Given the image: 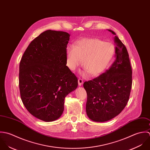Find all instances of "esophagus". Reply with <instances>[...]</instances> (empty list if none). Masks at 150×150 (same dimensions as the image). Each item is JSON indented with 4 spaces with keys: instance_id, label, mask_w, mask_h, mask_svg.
Listing matches in <instances>:
<instances>
[{
    "instance_id": "34e87169",
    "label": "esophagus",
    "mask_w": 150,
    "mask_h": 150,
    "mask_svg": "<svg viewBox=\"0 0 150 150\" xmlns=\"http://www.w3.org/2000/svg\"><path fill=\"white\" fill-rule=\"evenodd\" d=\"M82 84H83V80L82 79L79 78L78 79V85H79V86H82Z\"/></svg>"
}]
</instances>
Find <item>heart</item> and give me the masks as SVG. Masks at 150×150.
Listing matches in <instances>:
<instances>
[{
    "label": "heart",
    "instance_id": "heart-1",
    "mask_svg": "<svg viewBox=\"0 0 150 150\" xmlns=\"http://www.w3.org/2000/svg\"><path fill=\"white\" fill-rule=\"evenodd\" d=\"M115 53L113 44L104 42L98 38H83L72 46L68 47L67 54L68 67L75 70L82 59L85 74L89 73L92 76L102 74L107 68Z\"/></svg>",
    "mask_w": 150,
    "mask_h": 150
}]
</instances>
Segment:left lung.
Here are the masks:
<instances>
[{
  "mask_svg": "<svg viewBox=\"0 0 150 150\" xmlns=\"http://www.w3.org/2000/svg\"><path fill=\"white\" fill-rule=\"evenodd\" d=\"M108 30L115 35V61L104 73L83 83L88 95L87 115L97 122L110 120L120 114L127 103L132 84L127 49L113 30Z\"/></svg>",
  "mask_w": 150,
  "mask_h": 150,
  "instance_id": "obj_1",
  "label": "left lung"
}]
</instances>
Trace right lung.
Segmentation results:
<instances>
[{"instance_id":"1","label":"right lung","mask_w":150,"mask_h":150,"mask_svg":"<svg viewBox=\"0 0 150 150\" xmlns=\"http://www.w3.org/2000/svg\"><path fill=\"white\" fill-rule=\"evenodd\" d=\"M70 35L47 30L33 39L20 63L22 101L31 115L45 122L58 120L65 97L78 88V79L67 64Z\"/></svg>"}]
</instances>
